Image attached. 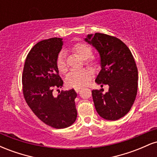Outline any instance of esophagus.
Listing matches in <instances>:
<instances>
[{
    "instance_id": "34e87169",
    "label": "esophagus",
    "mask_w": 157,
    "mask_h": 157,
    "mask_svg": "<svg viewBox=\"0 0 157 157\" xmlns=\"http://www.w3.org/2000/svg\"><path fill=\"white\" fill-rule=\"evenodd\" d=\"M82 89V88H80V87H76V88H75V91H76L77 93H78L79 91H80V90Z\"/></svg>"
}]
</instances>
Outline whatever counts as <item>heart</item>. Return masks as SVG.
Returning a JSON list of instances; mask_svg holds the SVG:
<instances>
[{"instance_id": "obj_1", "label": "heart", "mask_w": 157, "mask_h": 157, "mask_svg": "<svg viewBox=\"0 0 157 157\" xmlns=\"http://www.w3.org/2000/svg\"><path fill=\"white\" fill-rule=\"evenodd\" d=\"M72 50L78 55L81 58L84 59L89 63H94L92 59H88L92 53L91 46L85 43H77L72 46ZM56 66L57 69L61 73H65L67 71L66 60H65V52L61 51L58 54L56 60ZM93 75V71L89 68H84L81 69L72 70L68 74L66 78V82L70 87H81L86 86L91 80Z\"/></svg>"}]
</instances>
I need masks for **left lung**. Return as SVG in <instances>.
<instances>
[{"label":"left lung","mask_w":157,"mask_h":157,"mask_svg":"<svg viewBox=\"0 0 157 157\" xmlns=\"http://www.w3.org/2000/svg\"><path fill=\"white\" fill-rule=\"evenodd\" d=\"M85 41L97 50L101 70L96 77L97 84L109 85L103 89L92 90L97 112L107 120H117L130 111L137 93L138 70L128 46L117 37L105 34L88 35Z\"/></svg>","instance_id":"1"}]
</instances>
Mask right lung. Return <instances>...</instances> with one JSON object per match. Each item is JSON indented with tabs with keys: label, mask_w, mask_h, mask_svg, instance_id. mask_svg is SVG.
<instances>
[{
	"label": "right lung",
	"mask_w": 157,
	"mask_h": 157,
	"mask_svg": "<svg viewBox=\"0 0 157 157\" xmlns=\"http://www.w3.org/2000/svg\"><path fill=\"white\" fill-rule=\"evenodd\" d=\"M62 38L52 37L37 43L27 55L23 67V93L26 102L42 122L55 128H65L77 119V93L74 89L61 91L55 97V88L63 81L56 66L62 49Z\"/></svg>",
	"instance_id": "add662e5"
}]
</instances>
